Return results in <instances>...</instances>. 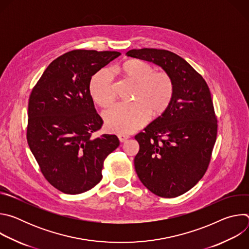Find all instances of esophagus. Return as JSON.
Listing matches in <instances>:
<instances>
[{
    "label": "esophagus",
    "mask_w": 249,
    "mask_h": 249,
    "mask_svg": "<svg viewBox=\"0 0 249 249\" xmlns=\"http://www.w3.org/2000/svg\"><path fill=\"white\" fill-rule=\"evenodd\" d=\"M118 139L120 142H125L126 140L129 139L128 135H124V134H118Z\"/></svg>",
    "instance_id": "esophagus-1"
}]
</instances>
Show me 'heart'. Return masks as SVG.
Segmentation results:
<instances>
[{
    "mask_svg": "<svg viewBox=\"0 0 249 249\" xmlns=\"http://www.w3.org/2000/svg\"><path fill=\"white\" fill-rule=\"evenodd\" d=\"M136 84L133 102H120L104 113L105 125L115 133H131L144 126L151 113L159 115L168 106L173 94V83L164 72L140 60H129L116 69ZM90 93L96 103L109 105L114 99L112 76L108 70H100L91 79Z\"/></svg>",
    "mask_w": 249,
    "mask_h": 249,
    "instance_id": "heart-1",
    "label": "heart"
}]
</instances>
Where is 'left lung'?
I'll return each mask as SVG.
<instances>
[{
    "label": "left lung",
    "instance_id": "8db88e82",
    "mask_svg": "<svg viewBox=\"0 0 249 249\" xmlns=\"http://www.w3.org/2000/svg\"><path fill=\"white\" fill-rule=\"evenodd\" d=\"M126 55L160 67L173 83L166 109L135 136L140 146L134 159L137 175L158 196L182 195L205 174L216 142L210 89L188 62L170 51L132 49Z\"/></svg>",
    "mask_w": 249,
    "mask_h": 249
}]
</instances>
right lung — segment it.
Segmentation results:
<instances>
[{"mask_svg":"<svg viewBox=\"0 0 249 249\" xmlns=\"http://www.w3.org/2000/svg\"><path fill=\"white\" fill-rule=\"evenodd\" d=\"M121 53L74 50L44 71L28 101L27 143L45 178L66 194H80L102 178L103 161L119 146L115 135L92 137L102 126L91 77Z\"/></svg>","mask_w":249,"mask_h":249,"instance_id":"1","label":"right lung"}]
</instances>
